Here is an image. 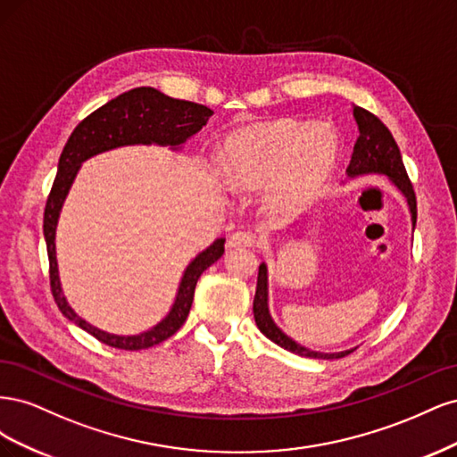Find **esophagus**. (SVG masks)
Wrapping results in <instances>:
<instances>
[{"label": "esophagus", "instance_id": "esophagus-1", "mask_svg": "<svg viewBox=\"0 0 457 457\" xmlns=\"http://www.w3.org/2000/svg\"><path fill=\"white\" fill-rule=\"evenodd\" d=\"M255 242H257V234H255L253 230H247V228L232 232L230 238H228V245H230V247H237V245H253Z\"/></svg>", "mask_w": 457, "mask_h": 457}]
</instances>
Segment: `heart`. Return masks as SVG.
<instances>
[{"instance_id":"1","label":"heart","mask_w":457,"mask_h":457,"mask_svg":"<svg viewBox=\"0 0 457 457\" xmlns=\"http://www.w3.org/2000/svg\"><path fill=\"white\" fill-rule=\"evenodd\" d=\"M336 152V135L326 123L280 120L232 137L225 150L227 179L238 190H257L278 178L272 200L295 212L322 185Z\"/></svg>"}]
</instances>
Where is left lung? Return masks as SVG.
Wrapping results in <instances>:
<instances>
[{
  "label": "left lung",
  "mask_w": 457,
  "mask_h": 457,
  "mask_svg": "<svg viewBox=\"0 0 457 457\" xmlns=\"http://www.w3.org/2000/svg\"><path fill=\"white\" fill-rule=\"evenodd\" d=\"M354 118L358 123V139L353 148V156L351 163L347 168V173L351 177L354 175H362V173H383L386 177H391L395 185L404 192V196L408 198V205L411 212V223L416 227L418 220V202H416V192H413L411 181L406 173L403 156H400V150L396 141L393 139L391 131L386 129L385 123L376 116L371 114L370 110L362 106H354ZM269 287H267V265L261 262L259 265V274H257V289H255V299H253V316H255V324L262 331V336H267L272 343L280 345L282 349L295 353L299 356H307V358H322V361H331V358H343L351 354L353 351H345V353H316L309 351L305 347H301L294 339H289L284 331L272 322V318L269 314Z\"/></svg>",
  "instance_id": "1"
}]
</instances>
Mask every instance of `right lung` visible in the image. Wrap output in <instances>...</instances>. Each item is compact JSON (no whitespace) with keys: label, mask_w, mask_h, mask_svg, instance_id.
Masks as SVG:
<instances>
[{"label":"right lung","mask_w":457,"mask_h":457,"mask_svg":"<svg viewBox=\"0 0 457 457\" xmlns=\"http://www.w3.org/2000/svg\"><path fill=\"white\" fill-rule=\"evenodd\" d=\"M212 114L213 110L204 104L171 99V96L160 93L154 87H135L128 93H121L116 99L108 101L87 118L81 120L62 148L57 177L53 181L44 212V237L49 257L51 294L68 320L76 322L81 329H86L87 334L108 345V347L123 351H141L170 339L187 320L192 307V299H195L196 282L202 272L207 267H212L225 253V238L215 240L187 267L181 286H179L173 309L158 326L145 331L141 336L121 337L106 334V331L96 329L87 324L84 318H79L66 303L61 289L57 257H54V230H57L59 212L68 195V188H71L74 181L79 163L99 154V152L123 145L156 143L177 146L185 143L190 135L198 133Z\"/></svg>","instance_id":"1"}]
</instances>
